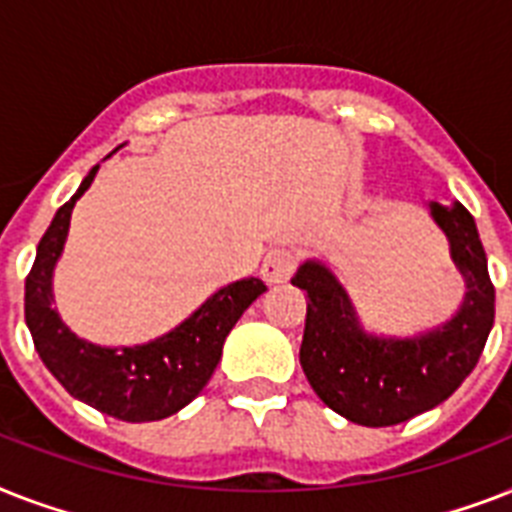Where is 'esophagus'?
<instances>
[{"label":"esophagus","mask_w":512,"mask_h":512,"mask_svg":"<svg viewBox=\"0 0 512 512\" xmlns=\"http://www.w3.org/2000/svg\"><path fill=\"white\" fill-rule=\"evenodd\" d=\"M297 268V252L295 249H287V247H276L271 249L263 260V279L268 284H287L289 276L295 273Z\"/></svg>","instance_id":"34e87169"}]
</instances>
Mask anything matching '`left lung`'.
Segmentation results:
<instances>
[{
  "instance_id": "8db88e82",
  "label": "left lung",
  "mask_w": 512,
  "mask_h": 512,
  "mask_svg": "<svg viewBox=\"0 0 512 512\" xmlns=\"http://www.w3.org/2000/svg\"><path fill=\"white\" fill-rule=\"evenodd\" d=\"M449 241L465 297L452 319L409 337L361 324L348 289L321 260H305L292 284L308 292L300 364L316 396L340 417L388 428L452 396L476 369L494 324V287L476 220L460 201L428 204Z\"/></svg>"
}]
</instances>
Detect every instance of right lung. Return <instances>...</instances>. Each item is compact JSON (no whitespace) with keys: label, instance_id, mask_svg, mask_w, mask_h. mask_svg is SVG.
I'll use <instances>...</instances> for the list:
<instances>
[{"label":"right lung","instance_id":"add662e5","mask_svg":"<svg viewBox=\"0 0 512 512\" xmlns=\"http://www.w3.org/2000/svg\"><path fill=\"white\" fill-rule=\"evenodd\" d=\"M95 164L76 193L55 212L36 247L26 279V324L36 353L74 398L124 422H154L180 412L215 372L223 342L241 313L263 295L260 279L233 281L209 295L175 329L140 345L108 348L74 335L52 308V276L68 239L71 212L98 175Z\"/></svg>","mask_w":512,"mask_h":512}]
</instances>
